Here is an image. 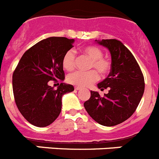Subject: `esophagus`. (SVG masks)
I'll return each instance as SVG.
<instances>
[{
	"instance_id": "esophagus-1",
	"label": "esophagus",
	"mask_w": 159,
	"mask_h": 159,
	"mask_svg": "<svg viewBox=\"0 0 159 159\" xmlns=\"http://www.w3.org/2000/svg\"><path fill=\"white\" fill-rule=\"evenodd\" d=\"M81 88L80 87H75V90H76V91H78V90H80Z\"/></svg>"
}]
</instances>
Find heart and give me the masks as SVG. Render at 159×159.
<instances>
[{
    "label": "heart",
    "mask_w": 159,
    "mask_h": 159,
    "mask_svg": "<svg viewBox=\"0 0 159 159\" xmlns=\"http://www.w3.org/2000/svg\"><path fill=\"white\" fill-rule=\"evenodd\" d=\"M83 52L88 56L92 61L89 64V68H95L102 75L109 74L111 70L112 62L109 58L103 57V52L102 49L96 46H86L83 48ZM75 52L68 50L64 53L62 59V65L64 69L72 70L75 65ZM99 74L95 70L88 71H75L68 74L67 80L69 84L78 87H88L94 84L99 80Z\"/></svg>",
    "instance_id": "1"
}]
</instances>
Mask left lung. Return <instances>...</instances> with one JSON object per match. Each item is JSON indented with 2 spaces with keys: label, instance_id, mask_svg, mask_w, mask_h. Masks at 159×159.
Listing matches in <instances>:
<instances>
[{
  "label": "left lung",
  "instance_id": "obj_1",
  "mask_svg": "<svg viewBox=\"0 0 159 159\" xmlns=\"http://www.w3.org/2000/svg\"><path fill=\"white\" fill-rule=\"evenodd\" d=\"M98 43L109 49L112 67L108 76L98 84L108 93L101 97L91 91V97L84 103L89 116L99 124L112 127L123 123L135 111L143 97L145 82L139 65L130 50L116 39Z\"/></svg>",
  "mask_w": 159,
  "mask_h": 159
}]
</instances>
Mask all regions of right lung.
<instances>
[{
    "label": "right lung",
    "mask_w": 159,
    "mask_h": 159,
    "mask_svg": "<svg viewBox=\"0 0 159 159\" xmlns=\"http://www.w3.org/2000/svg\"><path fill=\"white\" fill-rule=\"evenodd\" d=\"M73 42L74 39L66 37L44 39L24 53L14 70L15 102L24 118L36 127L52 123L61 111L62 96L74 91L72 85L60 84L65 78L63 57ZM51 82L60 86L55 89L50 86Z\"/></svg>",
    "instance_id": "add662e5"
}]
</instances>
